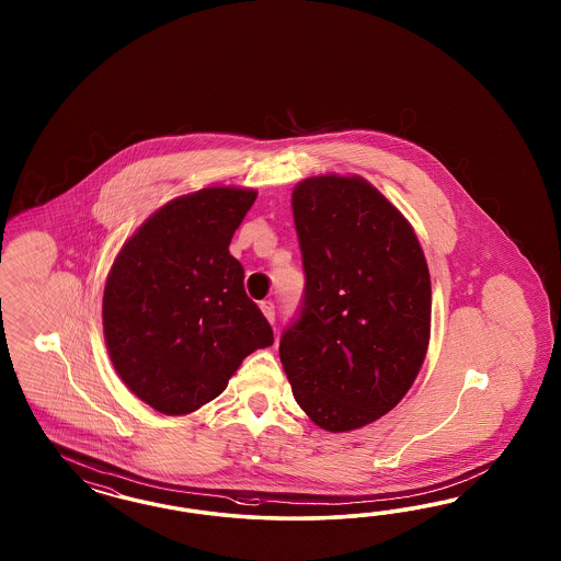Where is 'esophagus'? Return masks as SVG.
Returning <instances> with one entry per match:
<instances>
[{
  "label": "esophagus",
  "mask_w": 561,
  "mask_h": 561,
  "mask_svg": "<svg viewBox=\"0 0 561 561\" xmlns=\"http://www.w3.org/2000/svg\"><path fill=\"white\" fill-rule=\"evenodd\" d=\"M261 312L265 314V319L273 323L275 321V305H273L272 300H263L261 302Z\"/></svg>",
  "instance_id": "34e87169"
}]
</instances>
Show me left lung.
Segmentation results:
<instances>
[{"mask_svg":"<svg viewBox=\"0 0 561 561\" xmlns=\"http://www.w3.org/2000/svg\"><path fill=\"white\" fill-rule=\"evenodd\" d=\"M291 209L305 298L279 359L306 415L350 432L389 413L424 364L427 263L411 224L362 176L305 179Z\"/></svg>","mask_w":561,"mask_h":561,"instance_id":"left-lung-1","label":"left lung"}]
</instances>
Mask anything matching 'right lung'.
Returning a JSON list of instances; mask_svg holds the SVG:
<instances>
[{"label":"right lung","instance_id":"obj_1","mask_svg":"<svg viewBox=\"0 0 561 561\" xmlns=\"http://www.w3.org/2000/svg\"><path fill=\"white\" fill-rule=\"evenodd\" d=\"M253 188L209 187L162 205L115 259L102 296L111 362L144 403L185 415L216 399L242 359L273 343L228 247Z\"/></svg>","mask_w":561,"mask_h":561}]
</instances>
